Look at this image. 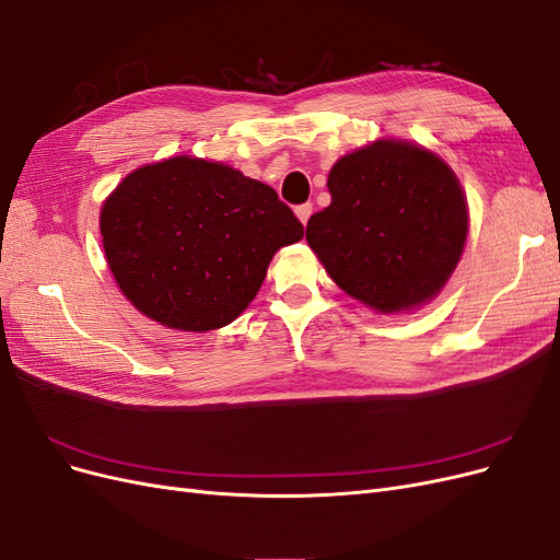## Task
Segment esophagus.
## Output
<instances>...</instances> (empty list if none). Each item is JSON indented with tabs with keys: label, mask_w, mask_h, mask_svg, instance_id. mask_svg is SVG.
<instances>
[{
	"label": "esophagus",
	"mask_w": 560,
	"mask_h": 560,
	"mask_svg": "<svg viewBox=\"0 0 560 560\" xmlns=\"http://www.w3.org/2000/svg\"><path fill=\"white\" fill-rule=\"evenodd\" d=\"M294 212H296V217H299V222L306 224L308 219H311V214H313V206H311V202H303V206H296Z\"/></svg>",
	"instance_id": "obj_1"
}]
</instances>
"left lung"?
<instances>
[{"label": "left lung", "mask_w": 560, "mask_h": 560, "mask_svg": "<svg viewBox=\"0 0 560 560\" xmlns=\"http://www.w3.org/2000/svg\"><path fill=\"white\" fill-rule=\"evenodd\" d=\"M327 186L306 241L343 292L381 313L439 294L467 238V202L442 159L381 140L338 159Z\"/></svg>", "instance_id": "8db88e82"}]
</instances>
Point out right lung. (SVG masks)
<instances>
[{
    "label": "right lung",
    "instance_id": "right-lung-1",
    "mask_svg": "<svg viewBox=\"0 0 560 560\" xmlns=\"http://www.w3.org/2000/svg\"><path fill=\"white\" fill-rule=\"evenodd\" d=\"M100 233L135 308L171 329L210 331L249 306L273 254L301 241L303 226L270 186L175 156L116 186Z\"/></svg>",
    "mask_w": 560,
    "mask_h": 560
}]
</instances>
